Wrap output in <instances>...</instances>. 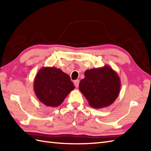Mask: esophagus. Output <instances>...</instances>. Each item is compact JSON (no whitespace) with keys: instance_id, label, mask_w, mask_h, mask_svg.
<instances>
[{"instance_id":"34e87169","label":"esophagus","mask_w":151,"mask_h":151,"mask_svg":"<svg viewBox=\"0 0 151 151\" xmlns=\"http://www.w3.org/2000/svg\"><path fill=\"white\" fill-rule=\"evenodd\" d=\"M79 82H80V81H78V80H76V81H75V82H74V84H75V86L76 88H78Z\"/></svg>"}]
</instances>
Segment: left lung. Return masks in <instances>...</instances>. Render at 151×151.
I'll list each match as a JSON object with an SVG mask.
<instances>
[{
    "instance_id": "8db88e82",
    "label": "left lung",
    "mask_w": 151,
    "mask_h": 151,
    "mask_svg": "<svg viewBox=\"0 0 151 151\" xmlns=\"http://www.w3.org/2000/svg\"><path fill=\"white\" fill-rule=\"evenodd\" d=\"M85 77L79 84V89L90 106L102 108L109 106L119 94L121 81L118 74L108 65L86 70Z\"/></svg>"
}]
</instances>
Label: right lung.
<instances>
[{
    "instance_id": "1",
    "label": "right lung",
    "mask_w": 151,
    "mask_h": 151,
    "mask_svg": "<svg viewBox=\"0 0 151 151\" xmlns=\"http://www.w3.org/2000/svg\"><path fill=\"white\" fill-rule=\"evenodd\" d=\"M74 89L70 76L56 67H43L35 76V94L47 106H58Z\"/></svg>"
}]
</instances>
